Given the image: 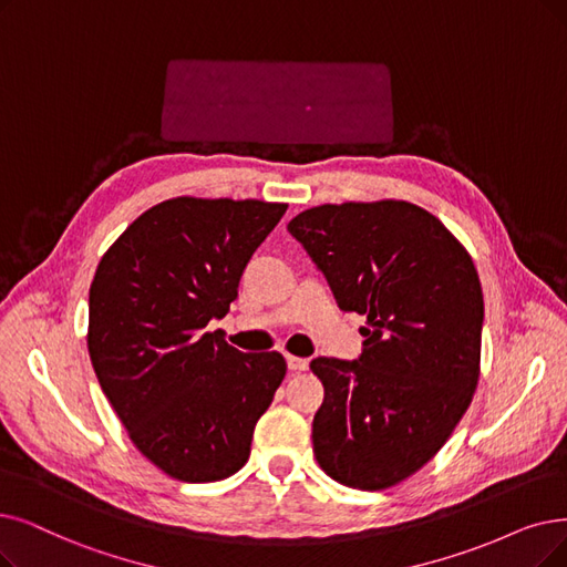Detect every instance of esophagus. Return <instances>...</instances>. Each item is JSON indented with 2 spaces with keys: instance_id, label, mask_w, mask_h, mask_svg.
I'll use <instances>...</instances> for the list:
<instances>
[{
  "instance_id": "obj_1",
  "label": "esophagus",
  "mask_w": 567,
  "mask_h": 567,
  "mask_svg": "<svg viewBox=\"0 0 567 567\" xmlns=\"http://www.w3.org/2000/svg\"><path fill=\"white\" fill-rule=\"evenodd\" d=\"M286 365L292 372H302L309 368V360L307 358H296V355H286Z\"/></svg>"
}]
</instances>
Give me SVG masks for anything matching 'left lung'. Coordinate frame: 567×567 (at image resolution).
<instances>
[{
	"mask_svg": "<svg viewBox=\"0 0 567 567\" xmlns=\"http://www.w3.org/2000/svg\"><path fill=\"white\" fill-rule=\"evenodd\" d=\"M342 311L368 316L355 360L319 355L313 456L339 484L381 491L421 470L480 379L484 296L461 241L410 202L323 205L288 223Z\"/></svg>",
	"mask_w": 567,
	"mask_h": 567,
	"instance_id": "obj_1",
	"label": "left lung"
}]
</instances>
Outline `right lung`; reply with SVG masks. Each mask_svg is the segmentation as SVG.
Listing matches in <instances>:
<instances>
[{"instance_id":"right-lung-1","label":"right lung","mask_w":567,"mask_h":567,"mask_svg":"<svg viewBox=\"0 0 567 567\" xmlns=\"http://www.w3.org/2000/svg\"><path fill=\"white\" fill-rule=\"evenodd\" d=\"M286 209L167 199L97 265L87 302L97 381L134 446L178 482L207 484L241 470L286 377L281 353H241L205 330L230 311L248 260Z\"/></svg>"}]
</instances>
